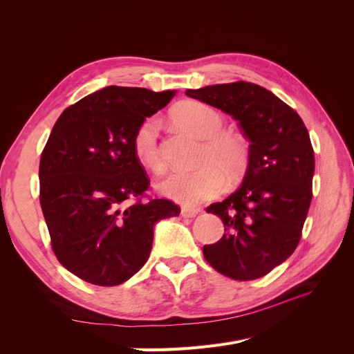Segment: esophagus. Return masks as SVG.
<instances>
[{
    "label": "esophagus",
    "instance_id": "34e87169",
    "mask_svg": "<svg viewBox=\"0 0 354 354\" xmlns=\"http://www.w3.org/2000/svg\"><path fill=\"white\" fill-rule=\"evenodd\" d=\"M199 212H201L199 208H181V217L195 218Z\"/></svg>",
    "mask_w": 354,
    "mask_h": 354
}]
</instances>
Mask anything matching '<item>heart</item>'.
Returning a JSON list of instances; mask_svg holds the SVG:
<instances>
[{"label": "heart", "mask_w": 354, "mask_h": 354, "mask_svg": "<svg viewBox=\"0 0 354 354\" xmlns=\"http://www.w3.org/2000/svg\"><path fill=\"white\" fill-rule=\"evenodd\" d=\"M173 121L183 130L203 140L194 171H177L159 185L169 199L194 207L217 196L224 186V176L233 181L243 176L250 164L248 140L236 131L224 130V116L211 106L187 100L171 111ZM133 151L138 162L155 173L164 169L159 149V120L149 116L133 134Z\"/></svg>", "instance_id": "1"}]
</instances>
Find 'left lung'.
Returning <instances> with one entry per match:
<instances>
[{
    "label": "left lung",
    "mask_w": 354,
    "mask_h": 354,
    "mask_svg": "<svg viewBox=\"0 0 354 354\" xmlns=\"http://www.w3.org/2000/svg\"><path fill=\"white\" fill-rule=\"evenodd\" d=\"M192 99L236 120L250 140L242 185L207 212L224 223L223 238L203 246V257L234 281L266 276L294 252L312 202L315 153L299 115L252 82L186 90Z\"/></svg>",
    "instance_id": "1"
}]
</instances>
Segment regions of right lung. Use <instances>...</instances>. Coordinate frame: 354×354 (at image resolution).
I'll return each mask as SVG.
<instances>
[{
	"label": "right lung",
	"mask_w": 354,
	"mask_h": 354,
	"mask_svg": "<svg viewBox=\"0 0 354 354\" xmlns=\"http://www.w3.org/2000/svg\"><path fill=\"white\" fill-rule=\"evenodd\" d=\"M176 95L109 85L69 106L39 160V202L57 260L80 279L121 285L142 269L153 226L177 217L168 199L142 201L149 189L133 134Z\"/></svg>",
	"instance_id": "add662e5"
}]
</instances>
